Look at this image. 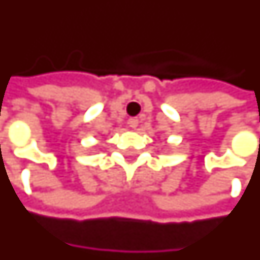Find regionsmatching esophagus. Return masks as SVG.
<instances>
[{
  "label": "esophagus",
  "mask_w": 260,
  "mask_h": 260,
  "mask_svg": "<svg viewBox=\"0 0 260 260\" xmlns=\"http://www.w3.org/2000/svg\"><path fill=\"white\" fill-rule=\"evenodd\" d=\"M138 123L140 122H138L137 117H132V119H128V126H130L132 128H134V130L138 127Z\"/></svg>",
  "instance_id": "obj_1"
}]
</instances>
